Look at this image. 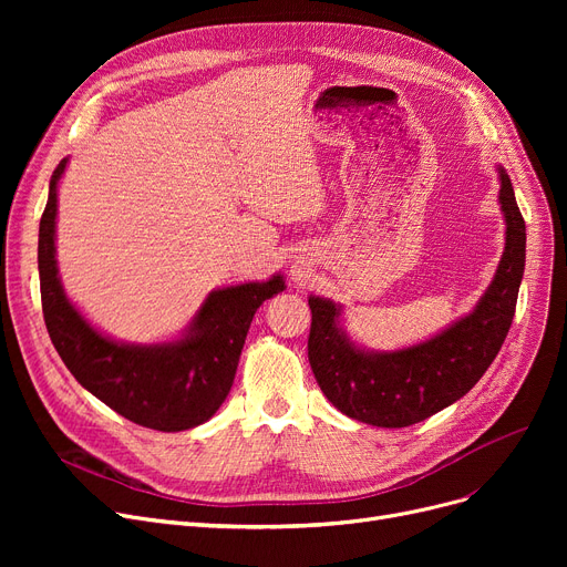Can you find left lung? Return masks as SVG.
<instances>
[{"label":"left lung","mask_w":567,"mask_h":567,"mask_svg":"<svg viewBox=\"0 0 567 567\" xmlns=\"http://www.w3.org/2000/svg\"><path fill=\"white\" fill-rule=\"evenodd\" d=\"M505 250L478 306L434 338L398 351H365L340 326V306L310 296L308 359L329 402L353 421L409 427L464 398L511 331L526 261V225L511 176L498 167Z\"/></svg>","instance_id":"left-lung-1"}]
</instances>
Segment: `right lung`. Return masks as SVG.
Wrapping results in <instances>:
<instances>
[{
  "label": "right lung",
  "instance_id": "1",
  "mask_svg": "<svg viewBox=\"0 0 567 567\" xmlns=\"http://www.w3.org/2000/svg\"><path fill=\"white\" fill-rule=\"evenodd\" d=\"M66 163L52 172L39 227L41 303L56 353L82 389L142 427L182 432L206 423L231 389L257 308L285 289L282 276L212 291L182 340L126 344L105 338L75 310L59 280L56 184Z\"/></svg>",
  "mask_w": 567,
  "mask_h": 567
}]
</instances>
